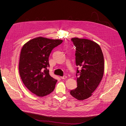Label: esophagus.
<instances>
[{
    "label": "esophagus",
    "instance_id": "34e87169",
    "mask_svg": "<svg viewBox=\"0 0 126 126\" xmlns=\"http://www.w3.org/2000/svg\"><path fill=\"white\" fill-rule=\"evenodd\" d=\"M60 78L62 79H65L66 78H67V76H64L63 77H60Z\"/></svg>",
    "mask_w": 126,
    "mask_h": 126
}]
</instances>
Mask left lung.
<instances>
[{"label":"left lung","mask_w":126,"mask_h":126,"mask_svg":"<svg viewBox=\"0 0 126 126\" xmlns=\"http://www.w3.org/2000/svg\"><path fill=\"white\" fill-rule=\"evenodd\" d=\"M76 47L77 87L70 91V94L78 100L90 97L98 87L103 76L104 56L100 46L96 42L86 39H71Z\"/></svg>","instance_id":"left-lung-1"}]
</instances>
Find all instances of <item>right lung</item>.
<instances>
[{"instance_id": "obj_1", "label": "right lung", "mask_w": 126, "mask_h": 126, "mask_svg": "<svg viewBox=\"0 0 126 126\" xmlns=\"http://www.w3.org/2000/svg\"><path fill=\"white\" fill-rule=\"evenodd\" d=\"M63 40L42 37L26 42L21 50L19 72L25 87L38 97L45 96L53 91L57 81L49 75V57L55 47Z\"/></svg>"}]
</instances>
